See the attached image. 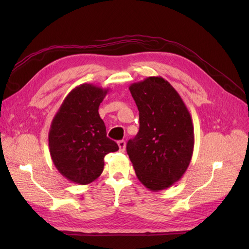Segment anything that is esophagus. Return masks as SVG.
I'll list each match as a JSON object with an SVG mask.
<instances>
[{"label":"esophagus","instance_id":"esophagus-1","mask_svg":"<svg viewBox=\"0 0 249 249\" xmlns=\"http://www.w3.org/2000/svg\"><path fill=\"white\" fill-rule=\"evenodd\" d=\"M118 146H119L120 152H124V149H125V141L124 140H119L118 141Z\"/></svg>","mask_w":249,"mask_h":249}]
</instances>
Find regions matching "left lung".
Listing matches in <instances>:
<instances>
[{"mask_svg":"<svg viewBox=\"0 0 249 249\" xmlns=\"http://www.w3.org/2000/svg\"><path fill=\"white\" fill-rule=\"evenodd\" d=\"M139 111V132L126 153L140 182L160 191L180 179L189 166L194 129L189 111L170 83L148 77L129 87Z\"/></svg>","mask_w":249,"mask_h":249,"instance_id":"obj_1","label":"left lung"}]
</instances>
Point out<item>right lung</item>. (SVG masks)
<instances>
[{
	"mask_svg": "<svg viewBox=\"0 0 249 249\" xmlns=\"http://www.w3.org/2000/svg\"><path fill=\"white\" fill-rule=\"evenodd\" d=\"M109 89L81 84L67 94L49 132L53 163L71 182L87 185L104 170V158L118 150L115 141L107 137L99 107Z\"/></svg>",
	"mask_w": 249,
	"mask_h": 249,
	"instance_id": "1",
	"label": "right lung"
}]
</instances>
